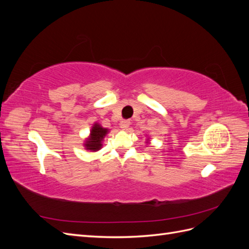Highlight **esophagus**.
Wrapping results in <instances>:
<instances>
[{
    "mask_svg": "<svg viewBox=\"0 0 249 249\" xmlns=\"http://www.w3.org/2000/svg\"><path fill=\"white\" fill-rule=\"evenodd\" d=\"M130 124H131V122H130V120H127V119H124V120H122V122H120V127H122L123 130H127V127L130 126Z\"/></svg>",
    "mask_w": 249,
    "mask_h": 249,
    "instance_id": "esophagus-1",
    "label": "esophagus"
}]
</instances>
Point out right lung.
Returning <instances> with one entry per match:
<instances>
[{
	"label": "right lung",
	"instance_id": "obj_1",
	"mask_svg": "<svg viewBox=\"0 0 249 249\" xmlns=\"http://www.w3.org/2000/svg\"><path fill=\"white\" fill-rule=\"evenodd\" d=\"M109 130L105 129L101 124L95 123L90 131L89 137L85 140L84 146L87 150H91V152H96L102 148V142L105 136L108 134Z\"/></svg>",
	"mask_w": 249,
	"mask_h": 249
}]
</instances>
